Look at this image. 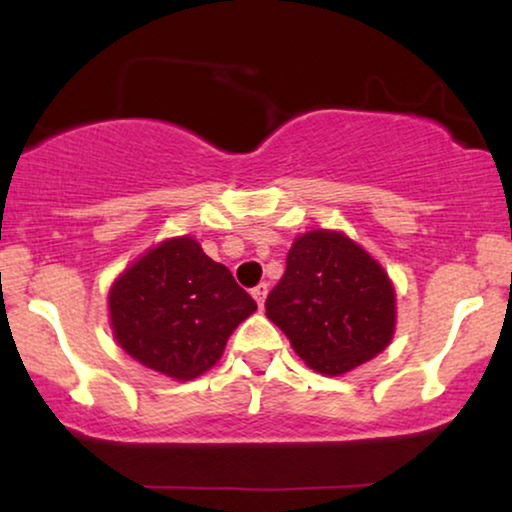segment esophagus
I'll use <instances>...</instances> for the list:
<instances>
[{"mask_svg": "<svg viewBox=\"0 0 512 512\" xmlns=\"http://www.w3.org/2000/svg\"><path fill=\"white\" fill-rule=\"evenodd\" d=\"M251 296L256 298L258 307H263V303H265V296H268V284L261 282L258 286H254V289H251Z\"/></svg>", "mask_w": 512, "mask_h": 512, "instance_id": "34e87169", "label": "esophagus"}]
</instances>
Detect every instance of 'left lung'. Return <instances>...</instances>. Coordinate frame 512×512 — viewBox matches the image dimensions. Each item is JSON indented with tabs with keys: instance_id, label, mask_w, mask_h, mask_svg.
I'll return each instance as SVG.
<instances>
[{
	"instance_id": "1",
	"label": "left lung",
	"mask_w": 512,
	"mask_h": 512,
	"mask_svg": "<svg viewBox=\"0 0 512 512\" xmlns=\"http://www.w3.org/2000/svg\"><path fill=\"white\" fill-rule=\"evenodd\" d=\"M265 314L321 375H342L394 338V284L368 251L338 230L296 237Z\"/></svg>"
}]
</instances>
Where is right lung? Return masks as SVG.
<instances>
[{"label": "right lung", "instance_id": "right-lung-1", "mask_svg": "<svg viewBox=\"0 0 512 512\" xmlns=\"http://www.w3.org/2000/svg\"><path fill=\"white\" fill-rule=\"evenodd\" d=\"M254 310V298L226 265L188 235L146 251L109 291L118 345L174 380H193L212 368L230 333Z\"/></svg>", "mask_w": 512, "mask_h": 512}]
</instances>
